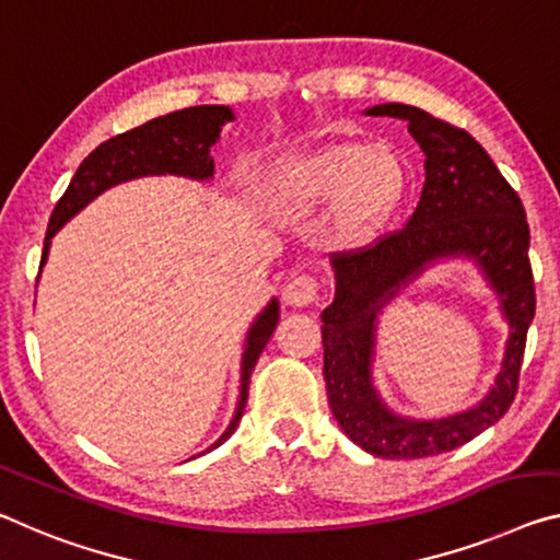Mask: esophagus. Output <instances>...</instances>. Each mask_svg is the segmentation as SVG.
I'll use <instances>...</instances> for the list:
<instances>
[{
	"label": "esophagus",
	"mask_w": 560,
	"mask_h": 560,
	"mask_svg": "<svg viewBox=\"0 0 560 560\" xmlns=\"http://www.w3.org/2000/svg\"><path fill=\"white\" fill-rule=\"evenodd\" d=\"M317 295H320V282L313 275H295L285 285V290H282V298L292 307H305L315 303Z\"/></svg>",
	"instance_id": "obj_1"
}]
</instances>
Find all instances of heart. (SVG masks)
<instances>
[{
  "label": "heart",
  "mask_w": 560,
  "mask_h": 560,
  "mask_svg": "<svg viewBox=\"0 0 560 560\" xmlns=\"http://www.w3.org/2000/svg\"><path fill=\"white\" fill-rule=\"evenodd\" d=\"M295 183L307 200L340 197V225L360 235L390 210L402 179L393 154L346 144L300 162Z\"/></svg>",
  "instance_id": "heart-1"
}]
</instances>
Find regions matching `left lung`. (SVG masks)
<instances>
[{"label":"left lung","instance_id":"1","mask_svg":"<svg viewBox=\"0 0 560 560\" xmlns=\"http://www.w3.org/2000/svg\"><path fill=\"white\" fill-rule=\"evenodd\" d=\"M368 115L406 119L425 152V183L400 230L330 255L338 292L323 310L325 390L332 416L363 451L390 460L428 458L472 441L501 420L518 395L528 325L536 313L530 230L518 192L463 127L410 105H381ZM458 252L476 256L502 295L512 323L504 370L478 409L443 421L398 419L369 385L374 315L425 261Z\"/></svg>","mask_w":560,"mask_h":560}]
</instances>
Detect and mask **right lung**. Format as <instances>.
<instances>
[{
  "mask_svg": "<svg viewBox=\"0 0 560 560\" xmlns=\"http://www.w3.org/2000/svg\"><path fill=\"white\" fill-rule=\"evenodd\" d=\"M228 119H232V112L228 107H187L179 112H170L165 117L150 119V122L135 127L130 132L109 137V140L102 142L97 150H92L88 158H84L82 165L77 167L70 187H67L65 195L57 200L55 210H51L42 265L47 260L51 235H55L67 220L74 218L90 200H94L100 192H105L107 187L142 175H165V172H170V175H187L195 179L210 177L214 170L210 148L212 142L218 140L220 127L225 125ZM278 300H272L253 325L243 355V385H240L237 412L235 418H232L230 428L220 435V441L214 443L212 448L225 443L232 430L240 423V418H243L247 393H250V375L262 348L268 346L275 325H278Z\"/></svg>",
  "mask_w": 560,
  "mask_h": 560,
  "instance_id": "obj_1",
  "label": "right lung"
}]
</instances>
